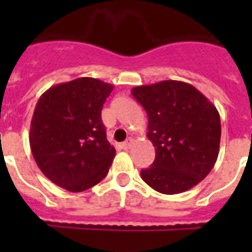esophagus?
<instances>
[{
    "mask_svg": "<svg viewBox=\"0 0 252 252\" xmlns=\"http://www.w3.org/2000/svg\"><path fill=\"white\" fill-rule=\"evenodd\" d=\"M133 142H134V141H133V138H128V140H126V141L123 142V144H122V148H123V149H124V150L129 149L130 146L133 145Z\"/></svg>",
    "mask_w": 252,
    "mask_h": 252,
    "instance_id": "esophagus-1",
    "label": "esophagus"
}]
</instances>
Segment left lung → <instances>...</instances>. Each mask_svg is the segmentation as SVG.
Instances as JSON below:
<instances>
[{
	"mask_svg": "<svg viewBox=\"0 0 252 252\" xmlns=\"http://www.w3.org/2000/svg\"><path fill=\"white\" fill-rule=\"evenodd\" d=\"M148 114V138L156 159L141 170L148 186L165 195L188 191L211 172L220 152L221 120L215 104L182 81L130 90Z\"/></svg>",
	"mask_w": 252,
	"mask_h": 252,
	"instance_id": "8db88e82",
	"label": "left lung"
}]
</instances>
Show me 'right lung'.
Listing matches in <instances>:
<instances>
[{
  "label": "right lung",
  "mask_w": 252,
  "mask_h": 252,
  "mask_svg": "<svg viewBox=\"0 0 252 252\" xmlns=\"http://www.w3.org/2000/svg\"><path fill=\"white\" fill-rule=\"evenodd\" d=\"M112 90V85L82 77L49 87L37 100L30 146L37 167L59 187L82 192L107 175L116 152L100 114Z\"/></svg>",
  "instance_id": "obj_1"
}]
</instances>
